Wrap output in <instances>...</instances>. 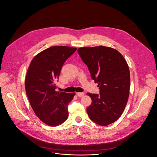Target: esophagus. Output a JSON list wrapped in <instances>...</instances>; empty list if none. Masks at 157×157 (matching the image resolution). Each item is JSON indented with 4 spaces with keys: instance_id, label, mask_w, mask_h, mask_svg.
Here are the masks:
<instances>
[{
    "instance_id": "esophagus-1",
    "label": "esophagus",
    "mask_w": 157,
    "mask_h": 157,
    "mask_svg": "<svg viewBox=\"0 0 157 157\" xmlns=\"http://www.w3.org/2000/svg\"><path fill=\"white\" fill-rule=\"evenodd\" d=\"M84 95V93H82V92H80V93H77V96H78V97H82V96H83Z\"/></svg>"
}]
</instances>
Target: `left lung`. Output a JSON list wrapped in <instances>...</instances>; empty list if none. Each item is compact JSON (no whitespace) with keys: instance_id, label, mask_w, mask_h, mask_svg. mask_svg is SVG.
I'll list each match as a JSON object with an SVG mask.
<instances>
[{"instance_id":"8db88e82","label":"left lung","mask_w":157,"mask_h":157,"mask_svg":"<svg viewBox=\"0 0 157 157\" xmlns=\"http://www.w3.org/2000/svg\"><path fill=\"white\" fill-rule=\"evenodd\" d=\"M78 53L99 87V94L87 93L92 99L87 108L89 118L102 126L114 122L129 96L130 77L125 59L116 50L103 46L79 48Z\"/></svg>"}]
</instances>
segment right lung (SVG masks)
I'll list each match as a JSON object with an SVG mask.
<instances>
[{
    "label": "right lung",
    "instance_id": "obj_1",
    "mask_svg": "<svg viewBox=\"0 0 157 157\" xmlns=\"http://www.w3.org/2000/svg\"><path fill=\"white\" fill-rule=\"evenodd\" d=\"M76 50L66 46L48 48L35 56L29 68L25 82L28 99L35 114L48 125L57 126L68 118V105L75 94L56 92L55 82Z\"/></svg>",
    "mask_w": 157,
    "mask_h": 157
}]
</instances>
